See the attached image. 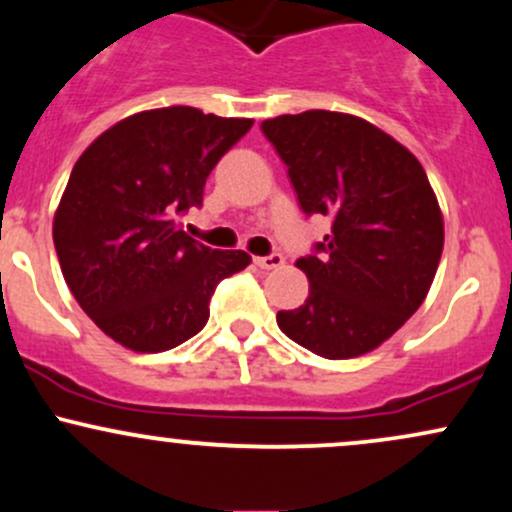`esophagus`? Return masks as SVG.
Returning a JSON list of instances; mask_svg holds the SVG:
<instances>
[{
  "label": "esophagus",
  "instance_id": "esophagus-1",
  "mask_svg": "<svg viewBox=\"0 0 512 512\" xmlns=\"http://www.w3.org/2000/svg\"><path fill=\"white\" fill-rule=\"evenodd\" d=\"M255 264L260 269H279L281 264H284V255H279V252H272V255L255 257Z\"/></svg>",
  "mask_w": 512,
  "mask_h": 512
}]
</instances>
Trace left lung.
<instances>
[{
  "label": "left lung",
  "mask_w": 512,
  "mask_h": 512,
  "mask_svg": "<svg viewBox=\"0 0 512 512\" xmlns=\"http://www.w3.org/2000/svg\"><path fill=\"white\" fill-rule=\"evenodd\" d=\"M305 214L332 233L296 262L310 293L279 310L281 332L322 358H354L390 339L424 303L443 252V214L426 170L356 115L305 110L262 122Z\"/></svg>",
  "instance_id": "left-lung-1"
}]
</instances>
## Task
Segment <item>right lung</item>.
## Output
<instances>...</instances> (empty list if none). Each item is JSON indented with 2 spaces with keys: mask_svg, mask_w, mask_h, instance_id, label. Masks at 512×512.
Returning a JSON list of instances; mask_svg holds the SVG:
<instances>
[{
  "mask_svg": "<svg viewBox=\"0 0 512 512\" xmlns=\"http://www.w3.org/2000/svg\"><path fill=\"white\" fill-rule=\"evenodd\" d=\"M250 127L187 105L144 110L74 163L52 238L76 303L117 344L158 354L187 342L207 325L219 281L250 264L175 219L202 204L209 173Z\"/></svg>",
  "mask_w": 512,
  "mask_h": 512,
  "instance_id": "right-lung-1",
  "label": "right lung"
}]
</instances>
